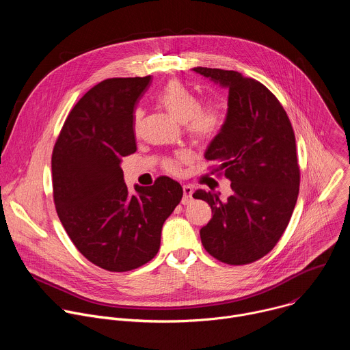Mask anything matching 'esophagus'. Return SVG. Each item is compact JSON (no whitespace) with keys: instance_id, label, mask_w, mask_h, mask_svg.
<instances>
[{"instance_id":"1","label":"esophagus","mask_w":350,"mask_h":350,"mask_svg":"<svg viewBox=\"0 0 350 350\" xmlns=\"http://www.w3.org/2000/svg\"><path fill=\"white\" fill-rule=\"evenodd\" d=\"M192 192H193V188L191 185L188 184L183 185V199H181L183 205H188L192 201Z\"/></svg>"}]
</instances>
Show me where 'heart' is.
I'll return each instance as SVG.
<instances>
[{
    "instance_id": "b5f03b06",
    "label": "heart",
    "mask_w": 350,
    "mask_h": 350,
    "mask_svg": "<svg viewBox=\"0 0 350 350\" xmlns=\"http://www.w3.org/2000/svg\"><path fill=\"white\" fill-rule=\"evenodd\" d=\"M158 101L173 119L185 123L187 131L196 139L205 141L213 138L224 124V112L219 105L199 107L198 96L180 81H170L159 92ZM135 119H139V112L135 113ZM183 158L184 154H178L177 158L166 161V170L178 173Z\"/></svg>"
}]
</instances>
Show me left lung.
Returning a JSON list of instances; mask_svg holds the SVG:
<instances>
[{"instance_id": "1", "label": "left lung", "mask_w": 350, "mask_h": 350, "mask_svg": "<svg viewBox=\"0 0 350 350\" xmlns=\"http://www.w3.org/2000/svg\"><path fill=\"white\" fill-rule=\"evenodd\" d=\"M228 90L227 115L205 158L231 181L232 193L221 201L213 191L193 198L212 208L201 228L206 251L227 265L252 263L267 255L285 231L299 193L296 142L278 99L259 81L235 70L192 68Z\"/></svg>"}]
</instances>
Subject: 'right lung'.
<instances>
[{
	"label": "right lung",
	"mask_w": 350,
	"mask_h": 350,
	"mask_svg": "<svg viewBox=\"0 0 350 350\" xmlns=\"http://www.w3.org/2000/svg\"><path fill=\"white\" fill-rule=\"evenodd\" d=\"M151 76L108 79L70 111L53 152L54 202L80 254L109 271H129L159 251L165 220L180 204L181 185L159 177L154 185L123 178L122 158L134 154V108Z\"/></svg>",
	"instance_id": "add662e5"
}]
</instances>
